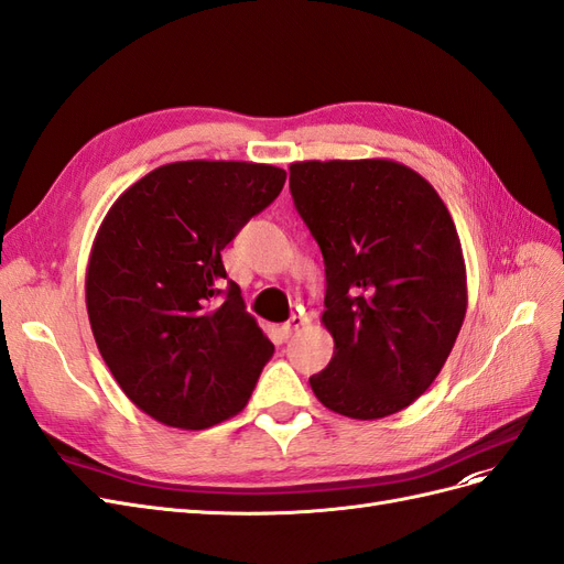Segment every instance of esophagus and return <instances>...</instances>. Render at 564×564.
Returning a JSON list of instances; mask_svg holds the SVG:
<instances>
[{
    "label": "esophagus",
    "instance_id": "esophagus-1",
    "mask_svg": "<svg viewBox=\"0 0 564 564\" xmlns=\"http://www.w3.org/2000/svg\"><path fill=\"white\" fill-rule=\"evenodd\" d=\"M304 324H307V318H302V316H291L285 321V324L281 326V330H283V335L285 337H291V335H295Z\"/></svg>",
    "mask_w": 564,
    "mask_h": 564
}]
</instances>
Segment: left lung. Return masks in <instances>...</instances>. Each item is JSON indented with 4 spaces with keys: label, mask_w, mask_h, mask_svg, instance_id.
Wrapping results in <instances>:
<instances>
[{
    "label": "left lung",
    "mask_w": 564,
    "mask_h": 564,
    "mask_svg": "<svg viewBox=\"0 0 564 564\" xmlns=\"http://www.w3.org/2000/svg\"><path fill=\"white\" fill-rule=\"evenodd\" d=\"M291 193L326 264L335 351L310 378L326 409L376 421L421 397L468 310L465 262L440 193L384 158L304 160Z\"/></svg>",
    "instance_id": "8db88e82"
}]
</instances>
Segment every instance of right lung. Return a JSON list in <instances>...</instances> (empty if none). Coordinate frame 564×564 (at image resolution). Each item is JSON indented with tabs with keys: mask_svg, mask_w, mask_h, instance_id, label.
<instances>
[{
	"mask_svg": "<svg viewBox=\"0 0 564 564\" xmlns=\"http://www.w3.org/2000/svg\"><path fill=\"white\" fill-rule=\"evenodd\" d=\"M285 170L184 160L112 203L87 264L96 347L134 406L205 430L248 404L273 345L227 281L221 250L276 200Z\"/></svg>",
	"mask_w": 564,
	"mask_h": 564,
	"instance_id": "1",
	"label": "right lung"
}]
</instances>
